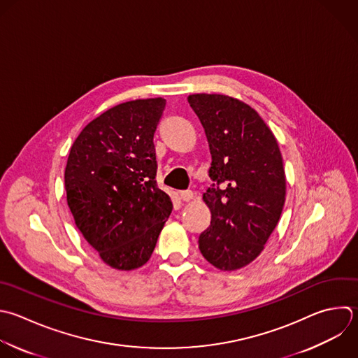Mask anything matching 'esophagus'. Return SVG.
Listing matches in <instances>:
<instances>
[{
  "label": "esophagus",
  "instance_id": "obj_1",
  "mask_svg": "<svg viewBox=\"0 0 358 358\" xmlns=\"http://www.w3.org/2000/svg\"><path fill=\"white\" fill-rule=\"evenodd\" d=\"M194 197V193L192 190H186V192H180V199L183 201H190Z\"/></svg>",
  "mask_w": 358,
  "mask_h": 358
}]
</instances>
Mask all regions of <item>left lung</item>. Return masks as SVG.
I'll return each instance as SVG.
<instances>
[{"label": "left lung", "instance_id": "obj_1", "mask_svg": "<svg viewBox=\"0 0 358 358\" xmlns=\"http://www.w3.org/2000/svg\"><path fill=\"white\" fill-rule=\"evenodd\" d=\"M204 129L210 154L203 201L210 227L199 238L204 259L222 271L252 263L264 249L285 201V172L277 140L248 103L220 94L187 98Z\"/></svg>", "mask_w": 358, "mask_h": 358}]
</instances>
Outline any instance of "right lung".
<instances>
[{
  "mask_svg": "<svg viewBox=\"0 0 358 358\" xmlns=\"http://www.w3.org/2000/svg\"><path fill=\"white\" fill-rule=\"evenodd\" d=\"M166 101L116 105L78 134L64 172L77 228L99 257L122 271L144 266L173 208L155 182L154 133Z\"/></svg>",
  "mask_w": 358,
  "mask_h": 358,
  "instance_id": "obj_1",
  "label": "right lung"
}]
</instances>
